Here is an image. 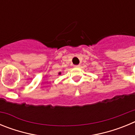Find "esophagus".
<instances>
[{"label":"esophagus","instance_id":"obj_1","mask_svg":"<svg viewBox=\"0 0 135 135\" xmlns=\"http://www.w3.org/2000/svg\"><path fill=\"white\" fill-rule=\"evenodd\" d=\"M80 65H74V68H80Z\"/></svg>","mask_w":135,"mask_h":135}]
</instances>
